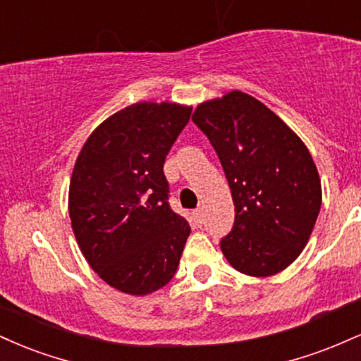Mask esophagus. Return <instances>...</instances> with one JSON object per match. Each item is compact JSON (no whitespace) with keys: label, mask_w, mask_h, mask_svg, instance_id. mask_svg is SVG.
I'll return each instance as SVG.
<instances>
[{"label":"esophagus","mask_w":361,"mask_h":361,"mask_svg":"<svg viewBox=\"0 0 361 361\" xmlns=\"http://www.w3.org/2000/svg\"><path fill=\"white\" fill-rule=\"evenodd\" d=\"M193 219H195V221H197V224L204 222V210H202V209L193 210Z\"/></svg>","instance_id":"obj_1"}]
</instances>
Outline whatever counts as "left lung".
I'll use <instances>...</instances> for the list:
<instances>
[{
    "mask_svg": "<svg viewBox=\"0 0 361 361\" xmlns=\"http://www.w3.org/2000/svg\"><path fill=\"white\" fill-rule=\"evenodd\" d=\"M192 120L209 137L229 181L234 227L226 259L250 276H271L299 258L319 210L321 178L299 135L243 91L204 102Z\"/></svg>",
    "mask_w": 361,
    "mask_h": 361,
    "instance_id": "1",
    "label": "left lung"
}]
</instances>
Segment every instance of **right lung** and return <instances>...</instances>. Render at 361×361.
<instances>
[{"instance_id":"right-lung-1","label":"right lung","mask_w":361,"mask_h":361,"mask_svg":"<svg viewBox=\"0 0 361 361\" xmlns=\"http://www.w3.org/2000/svg\"><path fill=\"white\" fill-rule=\"evenodd\" d=\"M192 115L180 103L140 102L86 139L69 183L73 233L110 287L147 295L175 276L190 226L168 204L163 166Z\"/></svg>"}]
</instances>
